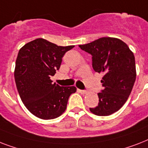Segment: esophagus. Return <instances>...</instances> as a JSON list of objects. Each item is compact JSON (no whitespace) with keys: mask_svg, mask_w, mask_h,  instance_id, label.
Listing matches in <instances>:
<instances>
[{"mask_svg":"<svg viewBox=\"0 0 148 148\" xmlns=\"http://www.w3.org/2000/svg\"><path fill=\"white\" fill-rule=\"evenodd\" d=\"M77 91H78L79 93H81V94H83V95H84V94H87V93H88V91H87V90H80V89H77Z\"/></svg>","mask_w":148,"mask_h":148,"instance_id":"1","label":"esophagus"}]
</instances>
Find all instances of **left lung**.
<instances>
[{"label": "left lung", "instance_id": "8db88e82", "mask_svg": "<svg viewBox=\"0 0 148 148\" xmlns=\"http://www.w3.org/2000/svg\"><path fill=\"white\" fill-rule=\"evenodd\" d=\"M92 55L95 71L103 73V89L98 93L99 103L90 112L108 116L120 110L131 95L136 80L135 59L133 52L121 40L101 38L89 44L79 45Z\"/></svg>", "mask_w": 148, "mask_h": 148}]
</instances>
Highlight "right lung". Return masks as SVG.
I'll list each match as a JSON object with an SVG mask.
<instances>
[{
    "label": "right lung",
    "instance_id": "add662e5",
    "mask_svg": "<svg viewBox=\"0 0 148 148\" xmlns=\"http://www.w3.org/2000/svg\"><path fill=\"white\" fill-rule=\"evenodd\" d=\"M74 46H58L38 38L20 49L14 70L15 83L24 106L40 119H54L64 112L77 88L60 87L51 77L59 70L63 56Z\"/></svg>",
    "mask_w": 148,
    "mask_h": 148
}]
</instances>
